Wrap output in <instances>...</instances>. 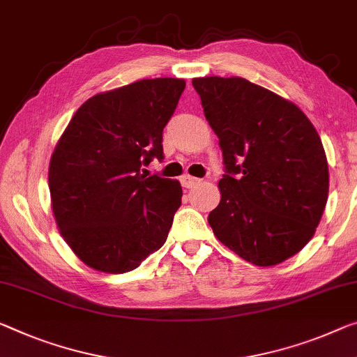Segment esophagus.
<instances>
[{"label": "esophagus", "instance_id": "esophagus-1", "mask_svg": "<svg viewBox=\"0 0 357 357\" xmlns=\"http://www.w3.org/2000/svg\"><path fill=\"white\" fill-rule=\"evenodd\" d=\"M180 182H182V185L185 186V188H193V186H196L197 183H199V178L191 177L190 174H185V175H182V178H180Z\"/></svg>", "mask_w": 357, "mask_h": 357}]
</instances>
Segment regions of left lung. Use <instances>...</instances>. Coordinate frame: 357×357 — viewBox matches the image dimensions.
<instances>
[{
	"instance_id": "8db88e82",
	"label": "left lung",
	"mask_w": 357,
	"mask_h": 357,
	"mask_svg": "<svg viewBox=\"0 0 357 357\" xmlns=\"http://www.w3.org/2000/svg\"><path fill=\"white\" fill-rule=\"evenodd\" d=\"M227 174L209 220L241 259L273 266L310 243L328 196L324 146L306 114L274 92L231 76L195 78Z\"/></svg>"
}]
</instances>
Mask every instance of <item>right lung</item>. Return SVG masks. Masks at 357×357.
<instances>
[{
	"label": "right lung",
	"instance_id": "obj_1",
	"mask_svg": "<svg viewBox=\"0 0 357 357\" xmlns=\"http://www.w3.org/2000/svg\"><path fill=\"white\" fill-rule=\"evenodd\" d=\"M183 89L185 79L156 78L100 92L60 135L47 174L52 213L84 265L128 273L166 243L182 186L140 169L162 160V130Z\"/></svg>",
	"mask_w": 357,
	"mask_h": 357
}]
</instances>
